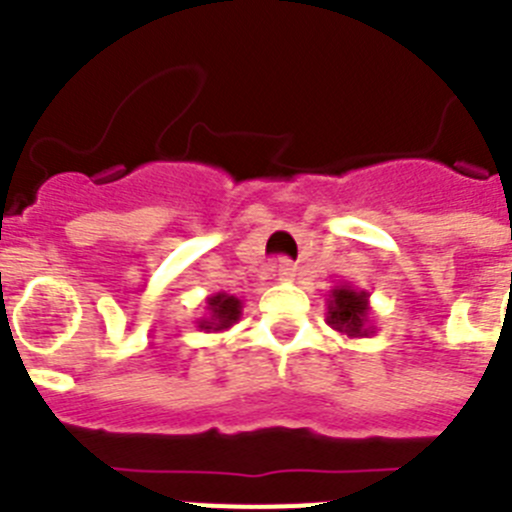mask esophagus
Segmentation results:
<instances>
[{"label":"esophagus","instance_id":"1","mask_svg":"<svg viewBox=\"0 0 512 512\" xmlns=\"http://www.w3.org/2000/svg\"><path fill=\"white\" fill-rule=\"evenodd\" d=\"M297 274V264L289 259H279L277 264V277L279 279H292Z\"/></svg>","mask_w":512,"mask_h":512}]
</instances>
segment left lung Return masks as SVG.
<instances>
[{"label":"left lung","mask_w":512,"mask_h":512,"mask_svg":"<svg viewBox=\"0 0 512 512\" xmlns=\"http://www.w3.org/2000/svg\"><path fill=\"white\" fill-rule=\"evenodd\" d=\"M325 310V323L343 336L364 338L374 333L372 305L366 289H356L346 282L336 284L325 300Z\"/></svg>","instance_id":"8db88e82"}]
</instances>
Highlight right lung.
Listing matches in <instances>:
<instances>
[{"label":"right lung","mask_w":512,"mask_h":512,"mask_svg":"<svg viewBox=\"0 0 512 512\" xmlns=\"http://www.w3.org/2000/svg\"><path fill=\"white\" fill-rule=\"evenodd\" d=\"M207 315L205 318H197V328L205 330V333H220V330L233 328L243 315V302L233 295H225V292H215L205 300Z\"/></svg>","instance_id":"1"}]
</instances>
